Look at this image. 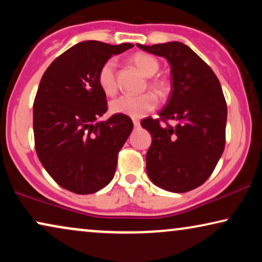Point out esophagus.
I'll list each match as a JSON object with an SVG mask.
<instances>
[{
	"mask_svg": "<svg viewBox=\"0 0 262 262\" xmlns=\"http://www.w3.org/2000/svg\"><path fill=\"white\" fill-rule=\"evenodd\" d=\"M134 126H135L136 128H138L139 126H141V123H139V120L134 119Z\"/></svg>",
	"mask_w": 262,
	"mask_h": 262,
	"instance_id": "obj_1",
	"label": "esophagus"
}]
</instances>
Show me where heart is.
<instances>
[{
  "label": "heart",
  "instance_id": "1",
  "mask_svg": "<svg viewBox=\"0 0 262 262\" xmlns=\"http://www.w3.org/2000/svg\"><path fill=\"white\" fill-rule=\"evenodd\" d=\"M132 63L141 73L146 77H151L157 73L160 64L155 57L146 53H136L132 56ZM98 82L101 91L106 95L112 96L117 93V63L114 59H108L101 67L98 75ZM151 88L157 93H162L166 88L163 82H151ZM156 107V99L151 94L142 95H121L111 102V112L114 114H121L134 119L144 117L145 114Z\"/></svg>",
  "mask_w": 262,
  "mask_h": 262
}]
</instances>
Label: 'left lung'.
<instances>
[{
  "mask_svg": "<svg viewBox=\"0 0 262 262\" xmlns=\"http://www.w3.org/2000/svg\"><path fill=\"white\" fill-rule=\"evenodd\" d=\"M139 49L163 57L171 70V93L159 116L177 120L161 126L146 118L141 125L150 132L146 173L159 187L174 193L192 191L205 182L217 166L225 145L227 103L212 69L180 41Z\"/></svg>",
  "mask_w": 262,
  "mask_h": 262,
  "instance_id": "left-lung-1",
  "label": "left lung"
}]
</instances>
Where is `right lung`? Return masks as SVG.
<instances>
[{"label": "right lung", "mask_w": 262, "mask_h": 262, "mask_svg": "<svg viewBox=\"0 0 262 262\" xmlns=\"http://www.w3.org/2000/svg\"><path fill=\"white\" fill-rule=\"evenodd\" d=\"M134 48L85 40L74 45L50 64L33 103L35 151L42 167L60 187L91 194L112 181L118 152L134 124L107 111L106 94L98 75L114 55Z\"/></svg>", "instance_id": "obj_1"}]
</instances>
